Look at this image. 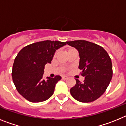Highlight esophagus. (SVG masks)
<instances>
[{"instance_id": "1", "label": "esophagus", "mask_w": 126, "mask_h": 126, "mask_svg": "<svg viewBox=\"0 0 126 126\" xmlns=\"http://www.w3.org/2000/svg\"><path fill=\"white\" fill-rule=\"evenodd\" d=\"M67 78H68V77H66V76H62V79H63V80H65V79H66Z\"/></svg>"}]
</instances>
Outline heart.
<instances>
[{"label": "heart", "instance_id": "obj_1", "mask_svg": "<svg viewBox=\"0 0 126 126\" xmlns=\"http://www.w3.org/2000/svg\"><path fill=\"white\" fill-rule=\"evenodd\" d=\"M74 50V48H68V49H67V52H69V51H70V50Z\"/></svg>", "mask_w": 126, "mask_h": 126}]
</instances>
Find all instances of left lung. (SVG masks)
Listing matches in <instances>:
<instances>
[{"label":"left lung","instance_id":"8db88e82","mask_svg":"<svg viewBox=\"0 0 126 126\" xmlns=\"http://www.w3.org/2000/svg\"><path fill=\"white\" fill-rule=\"evenodd\" d=\"M79 52V68L84 81L81 83L76 79L75 86L70 94L76 100L81 102L95 101L104 94L113 76L110 57L101 46L86 40L66 42Z\"/></svg>","mask_w":126,"mask_h":126}]
</instances>
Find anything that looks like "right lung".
<instances>
[{
	"label": "right lung",
	"instance_id": "1",
	"mask_svg": "<svg viewBox=\"0 0 126 126\" xmlns=\"http://www.w3.org/2000/svg\"><path fill=\"white\" fill-rule=\"evenodd\" d=\"M66 42L45 40L25 46L15 59L12 68L13 81L23 97L32 102H43L53 95L61 76L43 79L44 67L51 63L57 49Z\"/></svg>",
	"mask_w": 126,
	"mask_h": 126
}]
</instances>
